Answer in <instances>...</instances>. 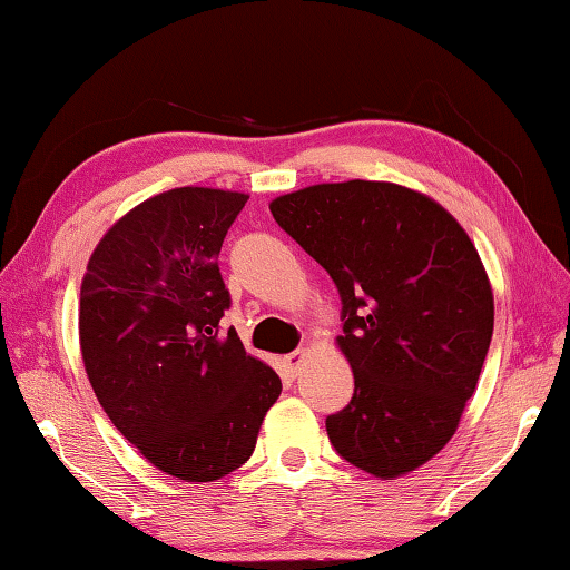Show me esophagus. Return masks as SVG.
<instances>
[{"instance_id":"obj_1","label":"esophagus","mask_w":570,"mask_h":570,"mask_svg":"<svg viewBox=\"0 0 570 570\" xmlns=\"http://www.w3.org/2000/svg\"><path fill=\"white\" fill-rule=\"evenodd\" d=\"M306 354H308V350H304V346L292 354H286V364H288V370H292V374H298V370H302Z\"/></svg>"}]
</instances>
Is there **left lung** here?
I'll list each match as a JSON object with an SVG mask.
<instances>
[{
	"label": "left lung",
	"instance_id": "left-lung-1",
	"mask_svg": "<svg viewBox=\"0 0 570 570\" xmlns=\"http://www.w3.org/2000/svg\"><path fill=\"white\" fill-rule=\"evenodd\" d=\"M268 208L342 296L354 394L326 435L374 478L407 475L455 435L493 336L475 244L438 200L387 180L320 183Z\"/></svg>",
	"mask_w": 570,
	"mask_h": 570
}]
</instances>
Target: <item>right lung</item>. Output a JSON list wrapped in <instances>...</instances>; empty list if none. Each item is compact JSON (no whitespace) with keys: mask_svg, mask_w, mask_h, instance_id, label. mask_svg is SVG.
<instances>
[{"mask_svg":"<svg viewBox=\"0 0 570 570\" xmlns=\"http://www.w3.org/2000/svg\"><path fill=\"white\" fill-rule=\"evenodd\" d=\"M248 196L183 186L128 210L95 246L80 288V350L95 397L158 470L214 482L256 448L282 380L238 334L218 272Z\"/></svg>","mask_w":570,"mask_h":570,"instance_id":"add662e5","label":"right lung"}]
</instances>
